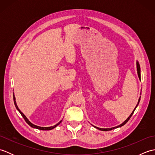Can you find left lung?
Wrapping results in <instances>:
<instances>
[{
    "label": "left lung",
    "instance_id": "1",
    "mask_svg": "<svg viewBox=\"0 0 155 155\" xmlns=\"http://www.w3.org/2000/svg\"><path fill=\"white\" fill-rule=\"evenodd\" d=\"M137 73H138V77H139V80L140 81V65H139V62L138 61H137ZM140 94H141V93H140ZM140 98H139V101H138V103H137V106H136V107L134 108V109L133 110V111L132 112V113L130 114V115L129 117H128L126 120H125L123 123L122 124H120V125H118V126H117V127H113V128H98V127H95V126H94V125H93V126L94 127V128H97V129H98V130H103V131H108V130H113V129H114V128H118V127H123V125H124L125 124H126L127 122L129 120V119L130 118V117H132V115L133 114V113H134V110H135V109H136V108L137 107V106H138V104H139V102H140Z\"/></svg>",
    "mask_w": 155,
    "mask_h": 155
}]
</instances>
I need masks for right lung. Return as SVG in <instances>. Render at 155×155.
<instances>
[{
    "label": "right lung",
    "mask_w": 155,
    "mask_h": 155,
    "mask_svg": "<svg viewBox=\"0 0 155 155\" xmlns=\"http://www.w3.org/2000/svg\"><path fill=\"white\" fill-rule=\"evenodd\" d=\"M13 99H14V103H15V107H16V109L18 110V111L20 113H21V114L22 115V117L24 118V119L25 120V121L27 122V123L29 125V126H31V127H32V128H37V129H39V130H52V129H53L54 128H55V127H57L58 125L60 124L61 122H62V120H61L60 122H59V123H58L57 124H56L55 125H54V126H52V127H39V126H37V125H35V124H32V123H31L30 121H29V120L28 119V118L26 117V116L25 115L23 114L22 112L20 110V109L18 108V106H17V104H16V98H15V94H14V93H13Z\"/></svg>",
    "instance_id": "add662e5"
}]
</instances>
